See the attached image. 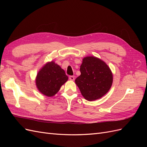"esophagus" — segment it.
<instances>
[{
	"label": "esophagus",
	"mask_w": 147,
	"mask_h": 147,
	"mask_svg": "<svg viewBox=\"0 0 147 147\" xmlns=\"http://www.w3.org/2000/svg\"><path fill=\"white\" fill-rule=\"evenodd\" d=\"M69 80H70L74 81V80H75V77L74 76H70L69 77Z\"/></svg>",
	"instance_id": "esophagus-1"
}]
</instances>
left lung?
Returning <instances> with one entry per match:
<instances>
[{"instance_id":"obj_1","label":"left lung","mask_w":147,"mask_h":147,"mask_svg":"<svg viewBox=\"0 0 147 147\" xmlns=\"http://www.w3.org/2000/svg\"><path fill=\"white\" fill-rule=\"evenodd\" d=\"M80 70L81 75L75 79V83L86 100L99 99L110 90L113 74L102 59L93 56L84 57Z\"/></svg>"}]
</instances>
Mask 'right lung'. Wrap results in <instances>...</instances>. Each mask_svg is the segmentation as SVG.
Instances as JSON below:
<instances>
[{"label": "right lung", "instance_id": "1", "mask_svg": "<svg viewBox=\"0 0 147 147\" xmlns=\"http://www.w3.org/2000/svg\"><path fill=\"white\" fill-rule=\"evenodd\" d=\"M68 80L65 71L54 61L48 62L40 69L35 84L40 92L48 97L55 96Z\"/></svg>", "mask_w": 147, "mask_h": 147}]
</instances>
